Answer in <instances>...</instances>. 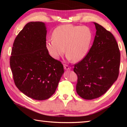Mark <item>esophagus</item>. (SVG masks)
I'll list each match as a JSON object with an SVG mask.
<instances>
[{"label": "esophagus", "instance_id": "esophagus-1", "mask_svg": "<svg viewBox=\"0 0 127 127\" xmlns=\"http://www.w3.org/2000/svg\"><path fill=\"white\" fill-rule=\"evenodd\" d=\"M64 69H65V70H69L71 69V67L68 65H66V64H64Z\"/></svg>", "mask_w": 127, "mask_h": 127}]
</instances>
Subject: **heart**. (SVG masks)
<instances>
[{"label":"heart","instance_id":"obj_1","mask_svg":"<svg viewBox=\"0 0 127 127\" xmlns=\"http://www.w3.org/2000/svg\"><path fill=\"white\" fill-rule=\"evenodd\" d=\"M92 33L89 27L72 25L57 27L53 37L46 42V48L53 58L58 59L65 52L69 60L81 61L89 51Z\"/></svg>","mask_w":127,"mask_h":127}]
</instances>
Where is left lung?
Wrapping results in <instances>:
<instances>
[{"instance_id":"8db88e82","label":"left lung","mask_w":127,"mask_h":127,"mask_svg":"<svg viewBox=\"0 0 127 127\" xmlns=\"http://www.w3.org/2000/svg\"><path fill=\"white\" fill-rule=\"evenodd\" d=\"M94 24L96 33L93 44L73 68L77 76V93L86 100L94 99L106 93L119 73L120 53L114 36L102 26Z\"/></svg>"}]
</instances>
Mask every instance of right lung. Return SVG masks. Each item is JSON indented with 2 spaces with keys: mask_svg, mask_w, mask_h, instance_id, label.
Instances as JSON below:
<instances>
[{
  "mask_svg": "<svg viewBox=\"0 0 127 127\" xmlns=\"http://www.w3.org/2000/svg\"><path fill=\"white\" fill-rule=\"evenodd\" d=\"M46 30L41 22L27 23L13 45L10 66L16 87L27 96L44 100L54 94L64 68L46 48Z\"/></svg>",
  "mask_w": 127,
  "mask_h": 127,
  "instance_id": "obj_1",
  "label": "right lung"
}]
</instances>
